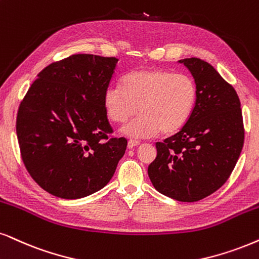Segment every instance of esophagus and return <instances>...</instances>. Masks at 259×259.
<instances>
[{
	"instance_id": "esophagus-1",
	"label": "esophagus",
	"mask_w": 259,
	"mask_h": 259,
	"mask_svg": "<svg viewBox=\"0 0 259 259\" xmlns=\"http://www.w3.org/2000/svg\"><path fill=\"white\" fill-rule=\"evenodd\" d=\"M140 145V141H136V140H129L127 141V148H134V147L139 146Z\"/></svg>"
}]
</instances>
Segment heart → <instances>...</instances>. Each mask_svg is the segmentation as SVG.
Returning <instances> with one entry per match:
<instances>
[{
    "mask_svg": "<svg viewBox=\"0 0 259 259\" xmlns=\"http://www.w3.org/2000/svg\"><path fill=\"white\" fill-rule=\"evenodd\" d=\"M122 83L123 88H106L104 109L110 120L122 124L137 112L139 106V116L123 127V133L134 139L177 132L191 116L197 99L194 80L168 70H133L123 77Z\"/></svg>",
    "mask_w": 259,
    "mask_h": 259,
    "instance_id": "heart-1",
    "label": "heart"
}]
</instances>
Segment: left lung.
<instances>
[{
  "instance_id": "1",
  "label": "left lung",
  "mask_w": 259,
  "mask_h": 259,
  "mask_svg": "<svg viewBox=\"0 0 259 259\" xmlns=\"http://www.w3.org/2000/svg\"><path fill=\"white\" fill-rule=\"evenodd\" d=\"M191 71L197 99L191 116L175 135L156 142L148 167L154 188L173 199L196 202L230 178L244 146V122L237 92L208 62L179 61Z\"/></svg>"
}]
</instances>
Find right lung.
<instances>
[{"instance_id": "right-lung-1", "label": "right lung", "mask_w": 259, "mask_h": 259, "mask_svg": "<svg viewBox=\"0 0 259 259\" xmlns=\"http://www.w3.org/2000/svg\"><path fill=\"white\" fill-rule=\"evenodd\" d=\"M116 57L75 54L38 74L19 105L16 136L32 179L56 197L82 198L104 188L126 149L113 135L104 93Z\"/></svg>"}]
</instances>
